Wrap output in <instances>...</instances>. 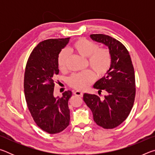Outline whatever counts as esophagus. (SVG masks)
<instances>
[{"mask_svg": "<svg viewBox=\"0 0 155 155\" xmlns=\"http://www.w3.org/2000/svg\"><path fill=\"white\" fill-rule=\"evenodd\" d=\"M74 94H75L76 96H81V97H82L83 96V93L81 92V91H74Z\"/></svg>", "mask_w": 155, "mask_h": 155, "instance_id": "esophagus-1", "label": "esophagus"}]
</instances>
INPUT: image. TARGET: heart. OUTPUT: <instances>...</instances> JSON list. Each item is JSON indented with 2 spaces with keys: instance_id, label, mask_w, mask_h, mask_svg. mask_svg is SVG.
<instances>
[{
  "instance_id": "heart-1",
  "label": "heart",
  "mask_w": 155,
  "mask_h": 155,
  "mask_svg": "<svg viewBox=\"0 0 155 155\" xmlns=\"http://www.w3.org/2000/svg\"><path fill=\"white\" fill-rule=\"evenodd\" d=\"M70 50L85 58H88V64L98 77H103L109 71L111 64V56L106 48H99L96 44L85 38H80L73 44ZM69 62V55L65 51L60 52L57 60L59 70L64 71ZM95 79L94 74L86 71L74 74L69 78V84L78 90L87 89Z\"/></svg>"
}]
</instances>
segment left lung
<instances>
[{"label": "left lung", "instance_id": "left-lung-1", "mask_svg": "<svg viewBox=\"0 0 155 155\" xmlns=\"http://www.w3.org/2000/svg\"><path fill=\"white\" fill-rule=\"evenodd\" d=\"M90 38L108 47L111 64L106 77L94 85L98 93L105 91L104 98L85 93L83 101L91 109L97 124L107 129L114 128L127 119L134 104V68L128 51L120 41L104 34H92Z\"/></svg>", "mask_w": 155, "mask_h": 155}]
</instances>
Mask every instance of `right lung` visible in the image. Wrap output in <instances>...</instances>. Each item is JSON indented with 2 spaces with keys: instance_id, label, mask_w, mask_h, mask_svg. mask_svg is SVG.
<instances>
[{
  "instance_id": "obj_1",
  "label": "right lung",
  "mask_w": 155,
  "mask_h": 155,
  "mask_svg": "<svg viewBox=\"0 0 155 155\" xmlns=\"http://www.w3.org/2000/svg\"><path fill=\"white\" fill-rule=\"evenodd\" d=\"M70 39L41 41L31 53L26 65L24 91L28 109L37 125L50 134L61 132L70 123L68 101L72 91H65L61 98L53 94L54 77L59 72V54Z\"/></svg>"
}]
</instances>
